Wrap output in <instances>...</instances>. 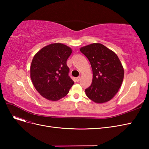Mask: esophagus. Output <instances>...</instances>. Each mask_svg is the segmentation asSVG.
Masks as SVG:
<instances>
[{
	"instance_id": "esophagus-1",
	"label": "esophagus",
	"mask_w": 149,
	"mask_h": 149,
	"mask_svg": "<svg viewBox=\"0 0 149 149\" xmlns=\"http://www.w3.org/2000/svg\"><path fill=\"white\" fill-rule=\"evenodd\" d=\"M80 79H81V78H80V77H78L76 79V82H79V80H80Z\"/></svg>"
}]
</instances>
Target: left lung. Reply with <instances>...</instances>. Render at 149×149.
Listing matches in <instances>:
<instances>
[{
	"mask_svg": "<svg viewBox=\"0 0 149 149\" xmlns=\"http://www.w3.org/2000/svg\"><path fill=\"white\" fill-rule=\"evenodd\" d=\"M80 52L86 56L93 70L92 83L85 89L86 96L96 103L110 101L124 79V68L118 56L101 43L81 47Z\"/></svg>",
	"mask_w": 149,
	"mask_h": 149,
	"instance_id": "obj_1",
	"label": "left lung"
}]
</instances>
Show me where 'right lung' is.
Returning a JSON list of instances; mask_svg holds the SVG:
<instances>
[{"mask_svg": "<svg viewBox=\"0 0 149 149\" xmlns=\"http://www.w3.org/2000/svg\"><path fill=\"white\" fill-rule=\"evenodd\" d=\"M72 49L62 43H52L35 54L30 66V78L37 91L48 100L65 97L74 84L66 61Z\"/></svg>", "mask_w": 149, "mask_h": 149, "instance_id": "add662e5", "label": "right lung"}]
</instances>
